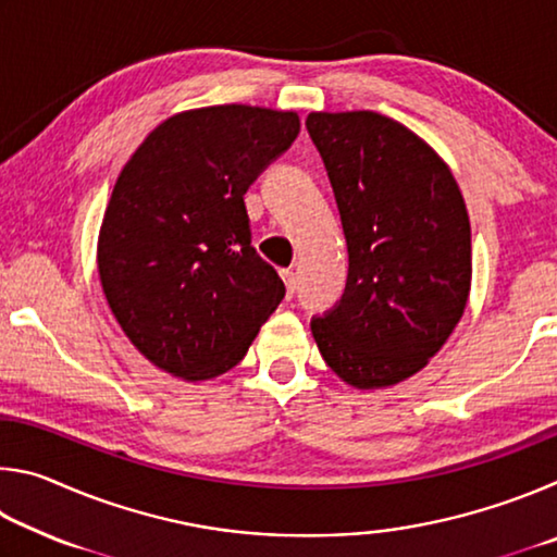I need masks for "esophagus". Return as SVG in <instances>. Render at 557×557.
<instances>
[{"instance_id": "esophagus-1", "label": "esophagus", "mask_w": 557, "mask_h": 557, "mask_svg": "<svg viewBox=\"0 0 557 557\" xmlns=\"http://www.w3.org/2000/svg\"><path fill=\"white\" fill-rule=\"evenodd\" d=\"M282 280H285V287H287V297H292L297 292V275L295 270H280Z\"/></svg>"}]
</instances>
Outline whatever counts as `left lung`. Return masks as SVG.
Listing matches in <instances>:
<instances>
[{"label": "left lung", "instance_id": "obj_1", "mask_svg": "<svg viewBox=\"0 0 557 557\" xmlns=\"http://www.w3.org/2000/svg\"><path fill=\"white\" fill-rule=\"evenodd\" d=\"M307 132L342 215L348 277L342 299L312 317L338 379L383 388L418 373L465 312L471 231L445 162L379 112H312Z\"/></svg>", "mask_w": 557, "mask_h": 557}]
</instances>
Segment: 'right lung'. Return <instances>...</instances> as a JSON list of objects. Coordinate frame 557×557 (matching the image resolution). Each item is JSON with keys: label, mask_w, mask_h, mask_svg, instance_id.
I'll return each instance as SVG.
<instances>
[{"label": "right lung", "mask_w": 557, "mask_h": 557, "mask_svg": "<svg viewBox=\"0 0 557 557\" xmlns=\"http://www.w3.org/2000/svg\"><path fill=\"white\" fill-rule=\"evenodd\" d=\"M297 135L295 112H182L117 176L98 243L102 289L122 332L166 373L233 369L285 297L250 245L245 191Z\"/></svg>", "instance_id": "obj_1"}]
</instances>
